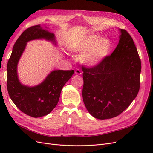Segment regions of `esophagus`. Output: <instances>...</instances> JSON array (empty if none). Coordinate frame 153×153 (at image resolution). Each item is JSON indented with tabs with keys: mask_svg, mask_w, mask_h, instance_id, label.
Returning a JSON list of instances; mask_svg holds the SVG:
<instances>
[{
	"mask_svg": "<svg viewBox=\"0 0 153 153\" xmlns=\"http://www.w3.org/2000/svg\"><path fill=\"white\" fill-rule=\"evenodd\" d=\"M75 73L76 74V75H81L82 71L80 70L79 69H76L75 71Z\"/></svg>",
	"mask_w": 153,
	"mask_h": 153,
	"instance_id": "esophagus-1",
	"label": "esophagus"
}]
</instances>
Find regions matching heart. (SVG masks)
<instances>
[{
	"mask_svg": "<svg viewBox=\"0 0 153 153\" xmlns=\"http://www.w3.org/2000/svg\"><path fill=\"white\" fill-rule=\"evenodd\" d=\"M112 49V43L106 38H101L98 35L85 37L74 43L71 50L76 53L83 54L82 62L92 66L102 62Z\"/></svg>",
	"mask_w": 153,
	"mask_h": 153,
	"instance_id": "heart-1",
	"label": "heart"
}]
</instances>
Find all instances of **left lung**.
Instances as JSON below:
<instances>
[{
  "instance_id": "1",
  "label": "left lung",
  "mask_w": 153,
  "mask_h": 153,
  "mask_svg": "<svg viewBox=\"0 0 153 153\" xmlns=\"http://www.w3.org/2000/svg\"><path fill=\"white\" fill-rule=\"evenodd\" d=\"M111 55L91 68L82 67V96L89 114L99 119L117 116L130 105L140 89L141 61L131 36L121 29Z\"/></svg>"
}]
</instances>
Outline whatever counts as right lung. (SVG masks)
I'll use <instances>...</instances> for the list:
<instances>
[{
    "label": "right lung",
    "instance_id": "obj_1",
    "mask_svg": "<svg viewBox=\"0 0 153 153\" xmlns=\"http://www.w3.org/2000/svg\"><path fill=\"white\" fill-rule=\"evenodd\" d=\"M45 39L55 43L54 34L43 29L40 25L25 30L13 46L7 66V88L10 98L22 112L33 117L48 115L56 106L61 90L70 79L74 70H54L38 85H22L17 75V64L29 41Z\"/></svg>",
    "mask_w": 153,
    "mask_h": 153
}]
</instances>
